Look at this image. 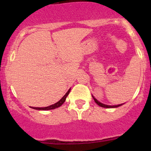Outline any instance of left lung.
<instances>
[{
    "instance_id": "left-lung-1",
    "label": "left lung",
    "mask_w": 151,
    "mask_h": 151,
    "mask_svg": "<svg viewBox=\"0 0 151 151\" xmlns=\"http://www.w3.org/2000/svg\"><path fill=\"white\" fill-rule=\"evenodd\" d=\"M92 97H93V99L94 100V101H95V103L97 104V105H99L100 106H101V107H104V108H116V107H118V106H122V104H119V105H113V106H110V105H106V104H102V103H101L100 101H97V99H96L95 97H94V96L92 95Z\"/></svg>"
}]
</instances>
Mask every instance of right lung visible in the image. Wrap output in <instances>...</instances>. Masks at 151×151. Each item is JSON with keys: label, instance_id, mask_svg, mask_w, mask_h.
<instances>
[{"label": "right lung", "instance_id": "obj_1", "mask_svg": "<svg viewBox=\"0 0 151 151\" xmlns=\"http://www.w3.org/2000/svg\"><path fill=\"white\" fill-rule=\"evenodd\" d=\"M70 90H71V88H69V91L66 93V94H65V95H64L63 97L59 101H58V102L55 103L54 104H52L48 106H45V107H32V109H35V110H54V109H56V108L60 107V106L64 102H65L66 97H67L68 94H69V92H70Z\"/></svg>", "mask_w": 151, "mask_h": 151}]
</instances>
